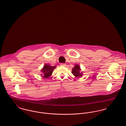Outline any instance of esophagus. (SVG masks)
Instances as JSON below:
<instances>
[{
    "label": "esophagus",
    "instance_id": "1",
    "mask_svg": "<svg viewBox=\"0 0 126 126\" xmlns=\"http://www.w3.org/2000/svg\"><path fill=\"white\" fill-rule=\"evenodd\" d=\"M66 64H65V63H61L60 64V66H61V67H65L66 66Z\"/></svg>",
    "mask_w": 126,
    "mask_h": 126
}]
</instances>
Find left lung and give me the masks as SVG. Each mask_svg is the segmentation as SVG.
<instances>
[{"label": "left lung", "instance_id": "left-lung-1", "mask_svg": "<svg viewBox=\"0 0 126 126\" xmlns=\"http://www.w3.org/2000/svg\"><path fill=\"white\" fill-rule=\"evenodd\" d=\"M80 71V67L78 65H75L74 67L72 69V73L76 77L79 78L83 75L82 73H81Z\"/></svg>", "mask_w": 126, "mask_h": 126}]
</instances>
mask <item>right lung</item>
I'll return each mask as SVG.
<instances>
[{
    "label": "right lung",
    "instance_id": "add662e5",
    "mask_svg": "<svg viewBox=\"0 0 126 126\" xmlns=\"http://www.w3.org/2000/svg\"><path fill=\"white\" fill-rule=\"evenodd\" d=\"M56 68V66H51L47 64H45L43 68H42L41 71L42 72L41 76L43 78H49L53 73V70Z\"/></svg>",
    "mask_w": 126,
    "mask_h": 126
}]
</instances>
